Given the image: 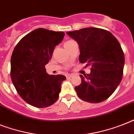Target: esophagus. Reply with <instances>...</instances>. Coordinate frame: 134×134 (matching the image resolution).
Returning a JSON list of instances; mask_svg holds the SVG:
<instances>
[{"label": "esophagus", "instance_id": "1", "mask_svg": "<svg viewBox=\"0 0 134 134\" xmlns=\"http://www.w3.org/2000/svg\"><path fill=\"white\" fill-rule=\"evenodd\" d=\"M66 77H67V79H71V78L72 77V75H71V74H67V75H66Z\"/></svg>", "mask_w": 134, "mask_h": 134}]
</instances>
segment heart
I'll use <instances>...</instances> for the list:
<instances>
[{
	"mask_svg": "<svg viewBox=\"0 0 134 134\" xmlns=\"http://www.w3.org/2000/svg\"><path fill=\"white\" fill-rule=\"evenodd\" d=\"M74 42L73 40H69V41H67V42H66L65 43H69V42Z\"/></svg>",
	"mask_w": 134,
	"mask_h": 134,
	"instance_id": "obj_1",
	"label": "heart"
}]
</instances>
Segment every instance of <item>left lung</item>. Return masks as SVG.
Returning <instances> with one entry per match:
<instances>
[{"mask_svg": "<svg viewBox=\"0 0 134 134\" xmlns=\"http://www.w3.org/2000/svg\"><path fill=\"white\" fill-rule=\"evenodd\" d=\"M77 42L79 61L91 67L89 74L80 75L81 83L75 87L80 99L99 103L108 99L122 79L125 55L120 43L109 31L86 28L67 32Z\"/></svg>", "mask_w": 134, "mask_h": 134, "instance_id": "left-lung-1", "label": "left lung"}]
</instances>
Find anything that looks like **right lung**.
Listing matches in <instances>:
<instances>
[{"instance_id": "right-lung-1", "label": "right lung", "mask_w": 134, "mask_h": 134, "mask_svg": "<svg viewBox=\"0 0 134 134\" xmlns=\"http://www.w3.org/2000/svg\"><path fill=\"white\" fill-rule=\"evenodd\" d=\"M65 33L38 28L24 36L16 45L11 57L10 76L18 94L31 106L46 108L59 97L65 76L49 75L45 65L55 46Z\"/></svg>"}]
</instances>
